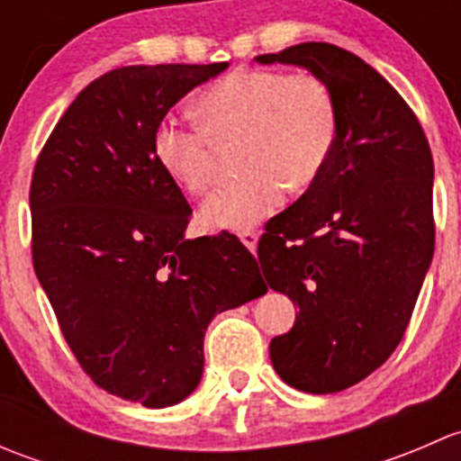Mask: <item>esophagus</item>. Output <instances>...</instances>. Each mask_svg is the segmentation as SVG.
<instances>
[{
    "mask_svg": "<svg viewBox=\"0 0 461 461\" xmlns=\"http://www.w3.org/2000/svg\"><path fill=\"white\" fill-rule=\"evenodd\" d=\"M239 239H240V243H243L245 248L249 249V252H254V249H257V245H258V234H257V231H254V230L240 231Z\"/></svg>",
    "mask_w": 461,
    "mask_h": 461,
    "instance_id": "esophagus-1",
    "label": "esophagus"
}]
</instances>
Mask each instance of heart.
<instances>
[{"label": "heart", "mask_w": 461, "mask_h": 461, "mask_svg": "<svg viewBox=\"0 0 461 461\" xmlns=\"http://www.w3.org/2000/svg\"><path fill=\"white\" fill-rule=\"evenodd\" d=\"M194 115L201 129L158 124L153 156L180 189L201 196L213 180V144L240 142L243 176L204 203L209 230L240 231L272 216L287 189L317 183L337 144V100L314 73L236 68L198 93Z\"/></svg>", "instance_id": "1"}]
</instances>
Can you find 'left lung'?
<instances>
[{"instance_id": "8db88e82", "label": "left lung", "mask_w": 461, "mask_h": 461, "mask_svg": "<svg viewBox=\"0 0 461 461\" xmlns=\"http://www.w3.org/2000/svg\"><path fill=\"white\" fill-rule=\"evenodd\" d=\"M257 62L308 68L337 100L330 162L267 222L258 260L299 305L269 343L274 370L303 393H339L393 355L415 310L435 252L430 147L406 100L350 50L305 41Z\"/></svg>"}]
</instances>
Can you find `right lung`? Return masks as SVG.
<instances>
[{"instance_id":"obj_1","label":"right lung","mask_w":461,"mask_h":461,"mask_svg":"<svg viewBox=\"0 0 461 461\" xmlns=\"http://www.w3.org/2000/svg\"><path fill=\"white\" fill-rule=\"evenodd\" d=\"M227 67L104 73L32 171V267L59 330L93 384L147 408L189 397L212 319L267 292L236 236L185 239L192 207L153 156L167 111Z\"/></svg>"}]
</instances>
